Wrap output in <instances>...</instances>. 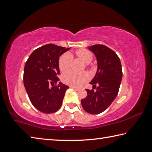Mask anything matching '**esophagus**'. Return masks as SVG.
Returning <instances> with one entry per match:
<instances>
[{
    "label": "esophagus",
    "mask_w": 152,
    "mask_h": 152,
    "mask_svg": "<svg viewBox=\"0 0 152 152\" xmlns=\"http://www.w3.org/2000/svg\"><path fill=\"white\" fill-rule=\"evenodd\" d=\"M70 88L74 89V90H75V91H80V88H76V87H75V86H70Z\"/></svg>",
    "instance_id": "34e87169"
}]
</instances>
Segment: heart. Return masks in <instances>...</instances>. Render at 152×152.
Returning <instances> with one entry per match:
<instances>
[{"label": "heart", "instance_id": "b5f03b06", "mask_svg": "<svg viewBox=\"0 0 152 152\" xmlns=\"http://www.w3.org/2000/svg\"><path fill=\"white\" fill-rule=\"evenodd\" d=\"M76 55L86 63V66H88L89 63L93 59V54L91 51L85 49H81L76 51ZM72 61V56L70 53H65L61 55L58 60V66L60 70L64 72L70 68ZM89 76L85 72H76L72 70L67 71L61 76V80L66 84L72 86H80L88 80Z\"/></svg>", "mask_w": 152, "mask_h": 152}]
</instances>
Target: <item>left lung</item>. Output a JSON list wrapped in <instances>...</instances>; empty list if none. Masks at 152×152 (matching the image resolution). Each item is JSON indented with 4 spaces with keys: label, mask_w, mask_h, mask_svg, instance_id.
Returning <instances> with one entry per match:
<instances>
[{
    "label": "left lung",
    "mask_w": 152,
    "mask_h": 152,
    "mask_svg": "<svg viewBox=\"0 0 152 152\" xmlns=\"http://www.w3.org/2000/svg\"><path fill=\"white\" fill-rule=\"evenodd\" d=\"M88 49L97 60V71L91 84L93 89H86L87 96L81 100L85 111L99 114L109 107L119 92L123 72L119 58L114 51L104 45H94ZM97 87L96 91L94 89Z\"/></svg>",
    "instance_id": "obj_1"
}]
</instances>
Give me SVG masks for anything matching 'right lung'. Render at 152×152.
<instances>
[{"label": "right lung", "instance_id": "right-lung-1", "mask_svg": "<svg viewBox=\"0 0 152 152\" xmlns=\"http://www.w3.org/2000/svg\"><path fill=\"white\" fill-rule=\"evenodd\" d=\"M52 43L36 49L25 65L23 82L32 104L39 111L50 114L60 109L69 86L60 82L59 58L70 50ZM51 84L53 87H50Z\"/></svg>", "mask_w": 152, "mask_h": 152}]
</instances>
